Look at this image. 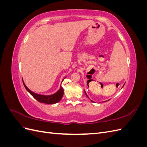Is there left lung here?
<instances>
[{
    "instance_id": "8db88e82",
    "label": "left lung",
    "mask_w": 147,
    "mask_h": 147,
    "mask_svg": "<svg viewBox=\"0 0 147 147\" xmlns=\"http://www.w3.org/2000/svg\"><path fill=\"white\" fill-rule=\"evenodd\" d=\"M84 92H85V94H86V96H88V95H87V94H86V92H85V91H84ZM91 101H92V100H91Z\"/></svg>"
}]
</instances>
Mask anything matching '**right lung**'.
I'll use <instances>...</instances> for the list:
<instances>
[{
	"instance_id": "add662e5",
	"label": "right lung",
	"mask_w": 147,
	"mask_h": 147,
	"mask_svg": "<svg viewBox=\"0 0 147 147\" xmlns=\"http://www.w3.org/2000/svg\"><path fill=\"white\" fill-rule=\"evenodd\" d=\"M23 84L25 88L26 89V90H27L35 99L38 100L39 102H42V103L48 104H56L57 102H58L63 96L64 90L61 86H60V89L59 90V91L56 92L55 94H52V95H49V96H44V95H40V94H36V93H34V92L31 91L29 89H28V88L25 85L24 82H23Z\"/></svg>"
}]
</instances>
